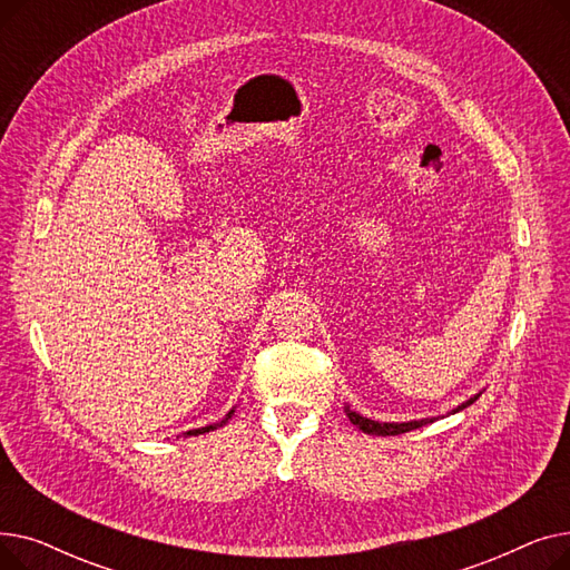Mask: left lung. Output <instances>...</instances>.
<instances>
[{
  "label": "left lung",
  "mask_w": 570,
  "mask_h": 570,
  "mask_svg": "<svg viewBox=\"0 0 570 570\" xmlns=\"http://www.w3.org/2000/svg\"><path fill=\"white\" fill-rule=\"evenodd\" d=\"M478 397H481V393L478 395H473V397H469L466 402H462L458 409H453L451 413H458V411H462V409H466L469 404H473ZM344 411H346V415H348V421L357 428V430H363L365 434H379V436H395V434H404V432H411V430H417V428H423V425H428V423H434L436 417H423V421H409V423H379V421H372V417H365V415H361V413H355L351 406H344Z\"/></svg>",
  "instance_id": "obj_1"
}]
</instances>
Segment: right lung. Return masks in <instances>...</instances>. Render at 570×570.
Segmentation results:
<instances>
[{"instance_id":"1","label":"right lung","mask_w":570,"mask_h":570,"mask_svg":"<svg viewBox=\"0 0 570 570\" xmlns=\"http://www.w3.org/2000/svg\"><path fill=\"white\" fill-rule=\"evenodd\" d=\"M233 413H235V409H230V411L226 413L224 421H219V423H213V425H205V428H198V430H189V432H185V436H198V434H205V432H213V430H217V428L226 425V423L230 421V415H233Z\"/></svg>"}]
</instances>
